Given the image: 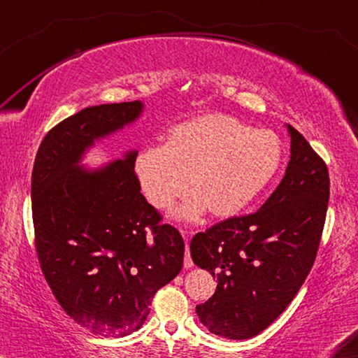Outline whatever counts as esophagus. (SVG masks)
Wrapping results in <instances>:
<instances>
[{
    "instance_id": "esophagus-1",
    "label": "esophagus",
    "mask_w": 358,
    "mask_h": 358,
    "mask_svg": "<svg viewBox=\"0 0 358 358\" xmlns=\"http://www.w3.org/2000/svg\"><path fill=\"white\" fill-rule=\"evenodd\" d=\"M192 259H191V255H189V246H187V241H186V255H184V268H192Z\"/></svg>"
}]
</instances>
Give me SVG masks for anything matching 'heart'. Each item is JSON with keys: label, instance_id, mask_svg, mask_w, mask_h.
Instances as JSON below:
<instances>
[{"label": "heart", "instance_id": "heart-1", "mask_svg": "<svg viewBox=\"0 0 358 358\" xmlns=\"http://www.w3.org/2000/svg\"><path fill=\"white\" fill-rule=\"evenodd\" d=\"M283 145L273 130L251 129L234 117L208 113L169 130L164 145H150L136 159V176L147 201L167 208L194 191L172 213L194 221L206 209L231 217L246 209L280 169Z\"/></svg>", "mask_w": 358, "mask_h": 358}]
</instances>
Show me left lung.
I'll list each match as a JSON object with an SVG mask.
<instances>
[{"label": "left lung", "mask_w": 358, "mask_h": 358, "mask_svg": "<svg viewBox=\"0 0 358 358\" xmlns=\"http://www.w3.org/2000/svg\"><path fill=\"white\" fill-rule=\"evenodd\" d=\"M289 161L283 179L258 211L231 217L191 239L196 266L217 278L214 295L196 306L211 334L246 340L270 327L301 288L329 208L325 162L305 137L285 125Z\"/></svg>", "instance_id": "8db88e82"}]
</instances>
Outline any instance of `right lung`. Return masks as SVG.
<instances>
[{"mask_svg": "<svg viewBox=\"0 0 358 358\" xmlns=\"http://www.w3.org/2000/svg\"><path fill=\"white\" fill-rule=\"evenodd\" d=\"M144 107L134 100L83 108L46 134L33 166L41 270L63 310L103 337L141 329L157 289L182 270L179 231L162 224L141 194L137 149L95 167L83 164L95 144L136 124Z\"/></svg>", "mask_w": 358, "mask_h": 358, "instance_id": "1", "label": "right lung"}]
</instances>
